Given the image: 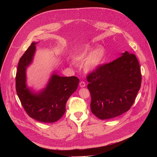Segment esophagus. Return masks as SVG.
Segmentation results:
<instances>
[{
	"label": "esophagus",
	"mask_w": 157,
	"mask_h": 157,
	"mask_svg": "<svg viewBox=\"0 0 157 157\" xmlns=\"http://www.w3.org/2000/svg\"><path fill=\"white\" fill-rule=\"evenodd\" d=\"M79 86H80V87H85V86H86V83H85V82H84V81L80 82H79Z\"/></svg>",
	"instance_id": "obj_1"
}]
</instances>
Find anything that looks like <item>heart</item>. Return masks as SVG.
I'll use <instances>...</instances> for the list:
<instances>
[{
	"mask_svg": "<svg viewBox=\"0 0 157 157\" xmlns=\"http://www.w3.org/2000/svg\"><path fill=\"white\" fill-rule=\"evenodd\" d=\"M92 50L91 48H86L75 58V60L80 63H83L86 61L84 68L87 72L95 71L102 63L105 56V51L102 47H99L93 51Z\"/></svg>",
	"mask_w": 157,
	"mask_h": 157,
	"instance_id": "obj_1",
	"label": "heart"
}]
</instances>
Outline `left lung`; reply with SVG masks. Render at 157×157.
I'll list each match as a JSON object with an SVG mask.
<instances>
[{"mask_svg": "<svg viewBox=\"0 0 157 157\" xmlns=\"http://www.w3.org/2000/svg\"><path fill=\"white\" fill-rule=\"evenodd\" d=\"M91 110L100 119H109L128 111L141 86L142 75L136 56L128 52L99 66L89 74Z\"/></svg>", "mask_w": 157, "mask_h": 157, "instance_id": "1", "label": "left lung"}]
</instances>
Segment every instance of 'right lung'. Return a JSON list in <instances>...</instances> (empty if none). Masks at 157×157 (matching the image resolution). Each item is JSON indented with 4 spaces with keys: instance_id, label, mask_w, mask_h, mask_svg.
Returning <instances> with one entry per match:
<instances>
[{
    "instance_id": "obj_1",
    "label": "right lung",
    "mask_w": 157,
    "mask_h": 157,
    "mask_svg": "<svg viewBox=\"0 0 157 157\" xmlns=\"http://www.w3.org/2000/svg\"><path fill=\"white\" fill-rule=\"evenodd\" d=\"M36 42L20 58L15 77L18 97L27 114L43 123H53L64 114L66 103L77 89L79 79L76 76L63 77L53 74L45 88L34 93L27 86L26 70L30 64L36 50Z\"/></svg>"
}]
</instances>
